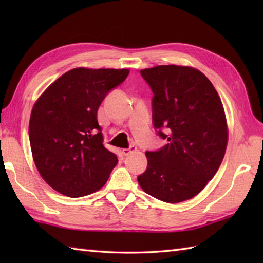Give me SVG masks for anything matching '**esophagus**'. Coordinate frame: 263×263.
I'll list each match as a JSON object with an SVG mask.
<instances>
[{
    "label": "esophagus",
    "mask_w": 263,
    "mask_h": 263,
    "mask_svg": "<svg viewBox=\"0 0 263 263\" xmlns=\"http://www.w3.org/2000/svg\"><path fill=\"white\" fill-rule=\"evenodd\" d=\"M133 152H137V147H135V146H131L130 148L123 149V150H122V154L124 155V156H128V155H130V154H131V153H133Z\"/></svg>",
    "instance_id": "esophagus-1"
}]
</instances>
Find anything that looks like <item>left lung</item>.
I'll list each match as a JSON object with an SVG mask.
<instances>
[{
    "instance_id": "obj_1",
    "label": "left lung",
    "mask_w": 263,
    "mask_h": 263,
    "mask_svg": "<svg viewBox=\"0 0 263 263\" xmlns=\"http://www.w3.org/2000/svg\"><path fill=\"white\" fill-rule=\"evenodd\" d=\"M140 73L154 92V125L168 143L146 153L148 167L138 182L167 203L192 199L215 176L226 153L228 127L219 95L191 66L157 65Z\"/></svg>"
}]
</instances>
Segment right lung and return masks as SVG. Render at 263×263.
<instances>
[{
	"mask_svg": "<svg viewBox=\"0 0 263 263\" xmlns=\"http://www.w3.org/2000/svg\"><path fill=\"white\" fill-rule=\"evenodd\" d=\"M128 69H72L49 85L33 105L29 121L31 154L39 174L66 197L102 189L117 164L104 147L97 111Z\"/></svg>",
	"mask_w": 263,
	"mask_h": 263,
	"instance_id": "add662e5",
	"label": "right lung"
}]
</instances>
